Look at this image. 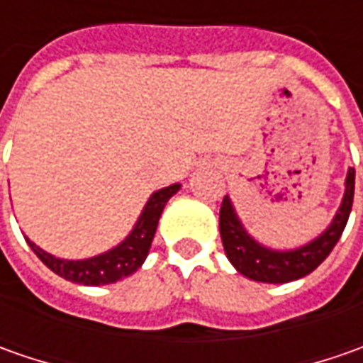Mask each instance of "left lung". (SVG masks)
<instances>
[{
  "instance_id": "8db88e82",
  "label": "left lung",
  "mask_w": 363,
  "mask_h": 363,
  "mask_svg": "<svg viewBox=\"0 0 363 363\" xmlns=\"http://www.w3.org/2000/svg\"><path fill=\"white\" fill-rule=\"evenodd\" d=\"M354 188H356V169L350 167L345 177V194L343 202L333 218L331 226L313 242L305 244L297 250H271L252 240L242 228L240 220L232 208L228 196H224L220 206V236L224 244V252L234 264V269L244 277L260 281V283H289L313 272L333 250L347 224V218L354 203Z\"/></svg>"
}]
</instances>
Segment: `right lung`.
<instances>
[{
	"instance_id": "add662e5",
	"label": "right lung",
	"mask_w": 363,
	"mask_h": 363,
	"mask_svg": "<svg viewBox=\"0 0 363 363\" xmlns=\"http://www.w3.org/2000/svg\"><path fill=\"white\" fill-rule=\"evenodd\" d=\"M177 189H179V184L155 191L143 208V212H141L131 234L119 246H115L113 250H108L105 255L86 258V260H64V258H56L48 252H44L40 246H35L30 240H28V244L35 252V257L40 258L50 271L56 272L58 277H62L70 283L89 286L117 283L121 279L133 274L143 264V260L149 255L155 230H157L161 212H163L167 200Z\"/></svg>"
}]
</instances>
